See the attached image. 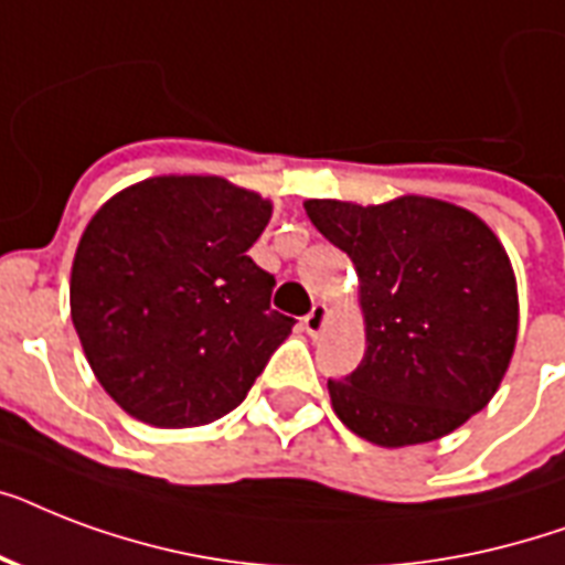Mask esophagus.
I'll return each instance as SVG.
<instances>
[{"label":"esophagus","mask_w":565,"mask_h":565,"mask_svg":"<svg viewBox=\"0 0 565 565\" xmlns=\"http://www.w3.org/2000/svg\"><path fill=\"white\" fill-rule=\"evenodd\" d=\"M326 317H328V308L326 305H313V310H310L308 317H305V331H308L310 337H319L322 334V328H326Z\"/></svg>","instance_id":"34e87169"}]
</instances>
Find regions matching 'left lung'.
<instances>
[{"label": "left lung", "mask_w": 565, "mask_h": 565, "mask_svg": "<svg viewBox=\"0 0 565 565\" xmlns=\"http://www.w3.org/2000/svg\"><path fill=\"white\" fill-rule=\"evenodd\" d=\"M305 211L361 281L366 354L352 375L328 381L345 428L375 446H416L483 411L519 328L499 237L475 213L425 195L372 207L310 199Z\"/></svg>", "instance_id": "obj_1"}]
</instances>
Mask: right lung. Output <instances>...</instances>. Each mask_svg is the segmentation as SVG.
<instances>
[{
	"label": "right lung",
	"instance_id": "1",
	"mask_svg": "<svg viewBox=\"0 0 565 565\" xmlns=\"http://www.w3.org/2000/svg\"><path fill=\"white\" fill-rule=\"evenodd\" d=\"M273 204L213 175L122 190L84 228L73 326L99 384L135 419L193 428L237 407L296 319L246 255Z\"/></svg>",
	"mask_w": 565,
	"mask_h": 565
}]
</instances>
